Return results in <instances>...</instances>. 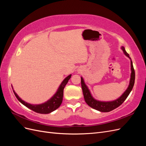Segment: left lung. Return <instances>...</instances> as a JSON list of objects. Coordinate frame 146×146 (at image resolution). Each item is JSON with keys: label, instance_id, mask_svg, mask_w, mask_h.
<instances>
[{"label": "left lung", "instance_id": "obj_1", "mask_svg": "<svg viewBox=\"0 0 146 146\" xmlns=\"http://www.w3.org/2000/svg\"><path fill=\"white\" fill-rule=\"evenodd\" d=\"M121 48L123 52H124L125 55H127L128 57H129L130 58L129 54H128L125 50V48L123 47H122ZM131 73L130 84L127 90L124 92V93H123L120 98L116 99V100H114L112 102H100L98 100H96L92 98L89 90H88L86 85H85V83H84L83 78L81 77L82 88L83 91L84 99H85L86 103L91 108H94L96 110H98V111H100L101 112H109L119 107V106H120L123 102L125 101L128 96L129 95L131 91L132 90V89H133V87L135 84V72L133 68V63H132L131 61Z\"/></svg>", "mask_w": 146, "mask_h": 146}]
</instances>
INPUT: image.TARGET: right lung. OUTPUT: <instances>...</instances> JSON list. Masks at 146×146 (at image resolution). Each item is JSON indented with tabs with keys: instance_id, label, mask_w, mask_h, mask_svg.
Segmentation results:
<instances>
[{
	"instance_id": "obj_1",
	"label": "right lung",
	"mask_w": 146,
	"mask_h": 146,
	"mask_svg": "<svg viewBox=\"0 0 146 146\" xmlns=\"http://www.w3.org/2000/svg\"><path fill=\"white\" fill-rule=\"evenodd\" d=\"M71 77V75H69V76L66 77L64 80L61 83V85L60 86L58 91L55 93V94L52 97V98L47 101L46 102L40 105H31L28 104L22 100L16 94V92L13 91L15 93V96L21 103L23 104L25 107L30 108V110H33V111L36 112L38 113L41 114H48L50 113L54 110H56L61 105L63 101V90L66 84L68 82L69 80Z\"/></svg>"
}]
</instances>
